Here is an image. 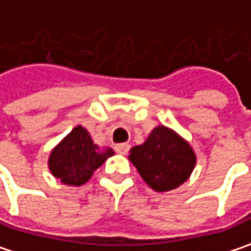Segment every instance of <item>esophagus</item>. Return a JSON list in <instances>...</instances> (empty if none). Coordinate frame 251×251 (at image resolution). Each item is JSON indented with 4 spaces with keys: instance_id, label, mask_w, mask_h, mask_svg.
Returning <instances> with one entry per match:
<instances>
[{
    "instance_id": "esophagus-1",
    "label": "esophagus",
    "mask_w": 251,
    "mask_h": 251,
    "mask_svg": "<svg viewBox=\"0 0 251 251\" xmlns=\"http://www.w3.org/2000/svg\"><path fill=\"white\" fill-rule=\"evenodd\" d=\"M114 150H116V152H118V154H127L128 152V150H130V144H116L114 146Z\"/></svg>"
}]
</instances>
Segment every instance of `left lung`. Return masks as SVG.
Instances as JSON below:
<instances>
[{
	"instance_id": "left-lung-1",
	"label": "left lung",
	"mask_w": 251,
	"mask_h": 251,
	"mask_svg": "<svg viewBox=\"0 0 251 251\" xmlns=\"http://www.w3.org/2000/svg\"><path fill=\"white\" fill-rule=\"evenodd\" d=\"M143 180L155 191H169L181 186L196 166V154L173 130L158 126L144 144L135 146L128 155Z\"/></svg>"
}]
</instances>
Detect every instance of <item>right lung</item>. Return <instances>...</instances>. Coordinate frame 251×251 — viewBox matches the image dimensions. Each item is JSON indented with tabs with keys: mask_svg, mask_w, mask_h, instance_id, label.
Returning a JSON list of instances; mask_svg holds the SVG:
<instances>
[{
	"mask_svg": "<svg viewBox=\"0 0 251 251\" xmlns=\"http://www.w3.org/2000/svg\"><path fill=\"white\" fill-rule=\"evenodd\" d=\"M113 154L111 149H100L93 143L88 131L77 126L51 151L48 166L52 176L64 184L81 186Z\"/></svg>",
	"mask_w": 251,
	"mask_h": 251,
	"instance_id": "1",
	"label": "right lung"
}]
</instances>
